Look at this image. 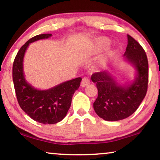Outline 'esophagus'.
<instances>
[{"label":"esophagus","mask_w":160,"mask_h":160,"mask_svg":"<svg viewBox=\"0 0 160 160\" xmlns=\"http://www.w3.org/2000/svg\"><path fill=\"white\" fill-rule=\"evenodd\" d=\"M90 84V80L88 78H83L82 80V82H81V86L82 87H86L88 86V85Z\"/></svg>","instance_id":"esophagus-1"}]
</instances>
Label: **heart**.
<instances>
[{"mask_svg": "<svg viewBox=\"0 0 160 160\" xmlns=\"http://www.w3.org/2000/svg\"><path fill=\"white\" fill-rule=\"evenodd\" d=\"M108 39L105 38H102L99 40L98 42V46H99V49L100 50H103V49H106L108 46Z\"/></svg>", "mask_w": 160, "mask_h": 160, "instance_id": "heart-1", "label": "heart"}]
</instances>
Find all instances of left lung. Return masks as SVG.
Returning a JSON list of instances; mask_svg holds the SVG:
<instances>
[{
	"label": "left lung",
	"instance_id": "8db88e82",
	"mask_svg": "<svg viewBox=\"0 0 160 160\" xmlns=\"http://www.w3.org/2000/svg\"><path fill=\"white\" fill-rule=\"evenodd\" d=\"M128 44L124 58L134 65L137 75L130 85L117 83L110 72H95L91 80L97 84L98 97L93 102V109L105 121H119L130 116L146 97L148 82V63L142 46L127 35Z\"/></svg>",
	"mask_w": 160,
	"mask_h": 160
}]
</instances>
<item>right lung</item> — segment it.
<instances>
[{
    "instance_id": "obj_1",
    "label": "right lung",
    "mask_w": 160,
    "mask_h": 160,
    "mask_svg": "<svg viewBox=\"0 0 160 160\" xmlns=\"http://www.w3.org/2000/svg\"><path fill=\"white\" fill-rule=\"evenodd\" d=\"M51 36V33L39 34L30 39L18 51L12 67L14 90L20 108L33 120L48 124L58 123L67 116L72 96L82 80L81 78H78L43 91L34 88L25 80L23 58L29 44Z\"/></svg>"
}]
</instances>
